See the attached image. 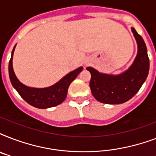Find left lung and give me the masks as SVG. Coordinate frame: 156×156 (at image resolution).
I'll return each instance as SVG.
<instances>
[{
    "label": "left lung",
    "instance_id": "1",
    "mask_svg": "<svg viewBox=\"0 0 156 156\" xmlns=\"http://www.w3.org/2000/svg\"><path fill=\"white\" fill-rule=\"evenodd\" d=\"M138 44V53L131 66L118 75L100 73L87 67L91 74L90 87L93 96L99 102L119 104L130 100L138 92L149 73L150 61L144 40L134 28H131Z\"/></svg>",
    "mask_w": 156,
    "mask_h": 156
}]
</instances>
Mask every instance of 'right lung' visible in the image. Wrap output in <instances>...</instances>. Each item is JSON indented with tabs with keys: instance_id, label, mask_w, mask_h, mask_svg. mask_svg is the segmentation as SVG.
<instances>
[{
	"instance_id": "obj_1",
	"label": "right lung",
	"mask_w": 156,
	"mask_h": 156,
	"mask_svg": "<svg viewBox=\"0 0 156 156\" xmlns=\"http://www.w3.org/2000/svg\"><path fill=\"white\" fill-rule=\"evenodd\" d=\"M15 46L12 51L10 61L9 63V75L12 85L21 95V97L26 102L38 108H48L61 104L66 100L68 93V88L70 83L83 70V67L81 66L79 68L76 69L75 70L69 73L56 84L51 87L45 88L29 87L18 80L13 71L12 61Z\"/></svg>"
}]
</instances>
